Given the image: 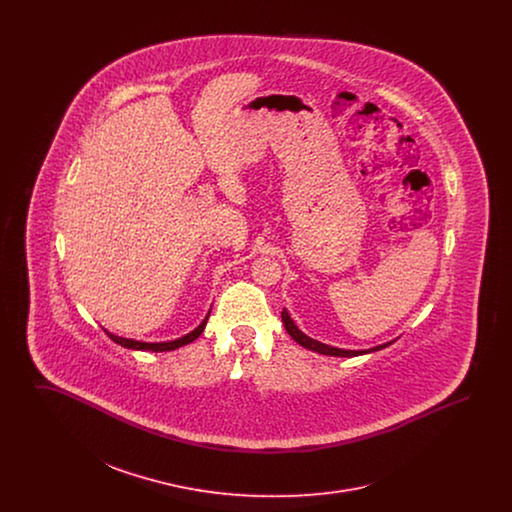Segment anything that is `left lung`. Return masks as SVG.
I'll return each instance as SVG.
<instances>
[{"instance_id":"left-lung-1","label":"left lung","mask_w":512,"mask_h":512,"mask_svg":"<svg viewBox=\"0 0 512 512\" xmlns=\"http://www.w3.org/2000/svg\"><path fill=\"white\" fill-rule=\"evenodd\" d=\"M282 322L288 330V334L292 336L293 340L297 341L299 345H303L305 349H311V351H317L322 355H330V357H357V355H365V353H372V351H378V349H384L388 347L390 343H384V345H378V347H372V349H365V351H351V349H338V347H332V345H326V343H320V341L313 340L309 336H305L295 324H293L292 318L288 315V311L284 309L282 311Z\"/></svg>"}]
</instances>
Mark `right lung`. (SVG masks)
I'll use <instances>...</instances> for the list:
<instances>
[{"mask_svg": "<svg viewBox=\"0 0 512 512\" xmlns=\"http://www.w3.org/2000/svg\"><path fill=\"white\" fill-rule=\"evenodd\" d=\"M207 318L209 315L205 317V320L195 328L194 332H190L188 336H182V338H178V340L174 341H161V343H146V341H136V340H126V338H119V336H115V334H111V332H107V336L111 338V340L115 341V343H119L122 347H126V349H138V351H155V353H161V351H172V349H178V347H182V345H188V343H192V341L197 340L199 336H201V332L205 330V324H207Z\"/></svg>", "mask_w": 512, "mask_h": 512, "instance_id": "add662e5", "label": "right lung"}]
</instances>
